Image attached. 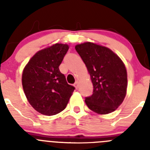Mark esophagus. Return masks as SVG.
I'll return each mask as SVG.
<instances>
[{
  "instance_id": "obj_1",
  "label": "esophagus",
  "mask_w": 150,
  "mask_h": 150,
  "mask_svg": "<svg viewBox=\"0 0 150 150\" xmlns=\"http://www.w3.org/2000/svg\"><path fill=\"white\" fill-rule=\"evenodd\" d=\"M74 86L76 87V88H79V83H78V81L75 82V83H74Z\"/></svg>"
}]
</instances>
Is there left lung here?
<instances>
[{
	"label": "left lung",
	"mask_w": 150,
	"mask_h": 150,
	"mask_svg": "<svg viewBox=\"0 0 150 150\" xmlns=\"http://www.w3.org/2000/svg\"><path fill=\"white\" fill-rule=\"evenodd\" d=\"M75 50L86 66L93 92L85 102L98 114L113 112L122 103L127 89V71L118 55L105 46L93 43L76 45Z\"/></svg>",
	"instance_id": "obj_1"
}]
</instances>
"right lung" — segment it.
Segmentation results:
<instances>
[{"label":"right lung","mask_w":150,"mask_h":150,"mask_svg":"<svg viewBox=\"0 0 150 150\" xmlns=\"http://www.w3.org/2000/svg\"><path fill=\"white\" fill-rule=\"evenodd\" d=\"M68 49L67 44L56 43L40 50L24 69V92L30 105L41 114L52 116L64 110L75 89L59 71Z\"/></svg>","instance_id":"obj_1"}]
</instances>
